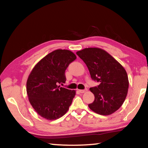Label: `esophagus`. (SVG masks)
<instances>
[{
	"instance_id": "1",
	"label": "esophagus",
	"mask_w": 148,
	"mask_h": 148,
	"mask_svg": "<svg viewBox=\"0 0 148 148\" xmlns=\"http://www.w3.org/2000/svg\"><path fill=\"white\" fill-rule=\"evenodd\" d=\"M86 91H87V89H79V92H81V93H84V92H86Z\"/></svg>"
}]
</instances>
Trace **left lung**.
Segmentation results:
<instances>
[{
  "mask_svg": "<svg viewBox=\"0 0 148 148\" xmlns=\"http://www.w3.org/2000/svg\"><path fill=\"white\" fill-rule=\"evenodd\" d=\"M89 69L91 78L100 82L91 87L95 95L89 108L95 113L108 116L117 111L123 104L129 88L127 72L122 65L105 50L88 47L76 52Z\"/></svg>",
  "mask_w": 148,
  "mask_h": 148,
  "instance_id": "1",
  "label": "left lung"
}]
</instances>
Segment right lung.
<instances>
[{"label":"right lung","instance_id":"add662e5","mask_svg":"<svg viewBox=\"0 0 148 148\" xmlns=\"http://www.w3.org/2000/svg\"><path fill=\"white\" fill-rule=\"evenodd\" d=\"M76 59L73 52L57 49L35 65L27 81V93L32 106L41 117L56 120L66 113L76 91L60 87L66 81L65 71Z\"/></svg>","mask_w":148,"mask_h":148}]
</instances>
